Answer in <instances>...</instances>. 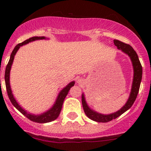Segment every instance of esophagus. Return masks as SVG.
<instances>
[{
    "mask_svg": "<svg viewBox=\"0 0 151 151\" xmlns=\"http://www.w3.org/2000/svg\"><path fill=\"white\" fill-rule=\"evenodd\" d=\"M77 83H78V84H81V83H83V80H82V79H80V78L77 79Z\"/></svg>",
    "mask_w": 151,
    "mask_h": 151,
    "instance_id": "34e87169",
    "label": "esophagus"
}]
</instances>
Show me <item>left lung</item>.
Listing matches in <instances>:
<instances>
[{"label": "left lung", "mask_w": 151, "mask_h": 151, "mask_svg": "<svg viewBox=\"0 0 151 151\" xmlns=\"http://www.w3.org/2000/svg\"><path fill=\"white\" fill-rule=\"evenodd\" d=\"M114 45L118 47V50H121V51H123V52L128 55L130 57L131 60H132L134 69V77L133 82H132V90H131L129 99L127 100L124 106L121 109L117 111V112L109 114V115H104V114L99 113V112L91 109L88 106L86 101H85L84 93L82 94V104H83V109H84L85 115L90 119L93 120L94 121H96V122H109V121H111L112 120L117 118L120 115H122L123 113H124L126 111H127L128 109H130L132 105H133L134 102L135 101V100H136L138 92H139V86H140L142 77V67L139 58H138V55L136 52H135V50L129 45L123 43L121 41L116 40V39L114 40Z\"/></svg>", "instance_id": "left-lung-1"}]
</instances>
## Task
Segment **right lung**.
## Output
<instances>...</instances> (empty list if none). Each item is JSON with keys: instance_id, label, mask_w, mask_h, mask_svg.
I'll use <instances>...</instances> for the list:
<instances>
[{"instance_id": "right-lung-1", "label": "right lung", "mask_w": 151, "mask_h": 151, "mask_svg": "<svg viewBox=\"0 0 151 151\" xmlns=\"http://www.w3.org/2000/svg\"><path fill=\"white\" fill-rule=\"evenodd\" d=\"M42 39H46V37L45 36H34V37H31L30 39H27V40L24 41L22 43H19L14 47V49L12 51V54H11L9 61L8 64H7L6 68L5 71V83H6V91L7 93H8V96L12 104L15 106V108L18 109L22 115H25L26 118H28L29 120L33 121V122L36 123H49L51 122V121H55V119H57L58 117L59 116L60 113V111H61L62 106H63V103L64 101L65 98L68 94V91H69L70 88L72 86H74L75 82L72 81L70 83H68V85L65 87L63 89H62L60 91V92L59 93L57 99H56V101L55 102V104H53V106L50 108L49 110H47V112H43V113L40 114V115H34V114L30 113L28 112L26 110L23 109L22 106H20L17 103V101H16V99L14 97L13 94H12V89H11L10 86V82H9V78H10V71H11V67H12V63H13L14 58V55H16L17 52L19 50V47L22 45H25L28 44L29 42H33V41L36 40H42Z\"/></svg>"}]
</instances>
